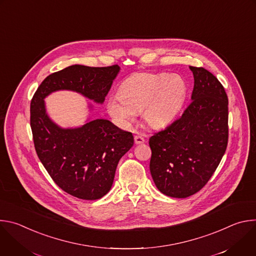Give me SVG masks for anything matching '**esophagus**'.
<instances>
[{"mask_svg": "<svg viewBox=\"0 0 256 256\" xmlns=\"http://www.w3.org/2000/svg\"><path fill=\"white\" fill-rule=\"evenodd\" d=\"M144 142V138L140 136H134V144H142Z\"/></svg>", "mask_w": 256, "mask_h": 256, "instance_id": "obj_1", "label": "esophagus"}]
</instances>
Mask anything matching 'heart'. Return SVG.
Here are the masks:
<instances>
[{"mask_svg": "<svg viewBox=\"0 0 256 256\" xmlns=\"http://www.w3.org/2000/svg\"><path fill=\"white\" fill-rule=\"evenodd\" d=\"M188 86L177 75L165 72H140L126 79L120 95L109 98L108 112L120 124L130 126L138 112L153 128H162L172 124L184 104Z\"/></svg>", "mask_w": 256, "mask_h": 256, "instance_id": "obj_1", "label": "heart"}]
</instances>
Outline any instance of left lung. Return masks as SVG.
<instances>
[{
	"mask_svg": "<svg viewBox=\"0 0 256 256\" xmlns=\"http://www.w3.org/2000/svg\"><path fill=\"white\" fill-rule=\"evenodd\" d=\"M194 86L180 118L149 140L150 171L165 196L184 198L200 192L220 164L228 144V97L204 68L190 66Z\"/></svg>",
	"mask_w": 256,
	"mask_h": 256,
	"instance_id": "1",
	"label": "left lung"
}]
</instances>
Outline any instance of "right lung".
Masks as SVG:
<instances>
[{"mask_svg":"<svg viewBox=\"0 0 256 256\" xmlns=\"http://www.w3.org/2000/svg\"><path fill=\"white\" fill-rule=\"evenodd\" d=\"M120 70L118 64L70 66L48 76L31 100L30 126L40 160L58 186L81 200H98L110 190L118 164L132 147L134 136L101 118L79 128H60L46 114L44 98L70 90L102 104Z\"/></svg>","mask_w":256,"mask_h":256,"instance_id":"obj_1","label":"right lung"}]
</instances>
